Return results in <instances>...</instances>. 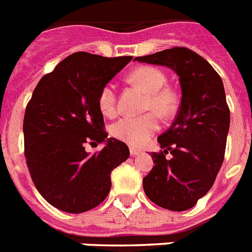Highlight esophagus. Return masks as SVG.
I'll return each mask as SVG.
<instances>
[{
  "mask_svg": "<svg viewBox=\"0 0 252 252\" xmlns=\"http://www.w3.org/2000/svg\"><path fill=\"white\" fill-rule=\"evenodd\" d=\"M130 154H131V156H138V155L142 154V151L134 148V147H130Z\"/></svg>",
  "mask_w": 252,
  "mask_h": 252,
  "instance_id": "obj_1",
  "label": "esophagus"
}]
</instances>
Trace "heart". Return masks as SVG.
<instances>
[{"label":"heart","instance_id":"b5f03b06","mask_svg":"<svg viewBox=\"0 0 252 252\" xmlns=\"http://www.w3.org/2000/svg\"><path fill=\"white\" fill-rule=\"evenodd\" d=\"M132 83L142 87L148 94L146 108L154 110L158 116L169 117L176 110L177 97L170 88L164 87L166 76L161 70L152 66H142L130 74ZM98 108L105 117L118 113L117 104V87L114 83H106L98 92ZM158 128V121L154 113L140 117H124L112 125L110 134L128 146L142 147L150 136Z\"/></svg>","mask_w":252,"mask_h":252}]
</instances>
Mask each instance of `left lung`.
Returning <instances> with one entry per match:
<instances>
[{
	"mask_svg": "<svg viewBox=\"0 0 252 252\" xmlns=\"http://www.w3.org/2000/svg\"><path fill=\"white\" fill-rule=\"evenodd\" d=\"M135 61L166 66L180 78V110L158 138L162 151L151 154L155 166L143 178V189L155 204L186 211L208 192L224 161L230 126L224 84L204 58L187 48L176 46ZM166 153L172 156L166 159Z\"/></svg>",
	"mask_w": 252,
	"mask_h": 252,
	"instance_id": "obj_1",
	"label": "left lung"
}]
</instances>
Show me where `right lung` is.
<instances>
[{
    "mask_svg": "<svg viewBox=\"0 0 252 252\" xmlns=\"http://www.w3.org/2000/svg\"><path fill=\"white\" fill-rule=\"evenodd\" d=\"M131 58L76 52L40 79L26 108L28 170L41 196L63 212L82 213L102 203L112 187L110 173L130 156L124 142L104 131L97 97ZM87 142L106 146L90 154Z\"/></svg>",
    "mask_w": 252,
    "mask_h": 252,
    "instance_id": "obj_1",
    "label": "right lung"
}]
</instances>
